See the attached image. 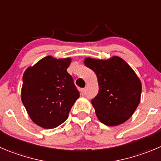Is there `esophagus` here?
<instances>
[{"label":"esophagus","instance_id":"1","mask_svg":"<svg viewBox=\"0 0 161 161\" xmlns=\"http://www.w3.org/2000/svg\"><path fill=\"white\" fill-rule=\"evenodd\" d=\"M80 92H81L82 96H85V88H82V89L80 90Z\"/></svg>","mask_w":161,"mask_h":161}]
</instances>
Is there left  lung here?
Instances as JSON below:
<instances>
[{
	"label": "left lung",
	"mask_w": 161,
	"mask_h": 161,
	"mask_svg": "<svg viewBox=\"0 0 161 161\" xmlns=\"http://www.w3.org/2000/svg\"><path fill=\"white\" fill-rule=\"evenodd\" d=\"M84 63L95 72L99 93L92 100L102 123L115 126L126 122L141 100L142 82L122 58L113 56L107 60L86 58Z\"/></svg>",
	"instance_id": "obj_1"
}]
</instances>
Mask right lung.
<instances>
[{
    "mask_svg": "<svg viewBox=\"0 0 161 161\" xmlns=\"http://www.w3.org/2000/svg\"><path fill=\"white\" fill-rule=\"evenodd\" d=\"M71 58L47 56L23 75L21 100L34 123L53 129L63 123L80 93L67 69Z\"/></svg>",
    "mask_w": 161,
    "mask_h": 161,
    "instance_id": "1",
    "label": "right lung"
}]
</instances>
